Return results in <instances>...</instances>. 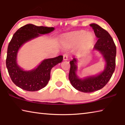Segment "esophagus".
Returning a JSON list of instances; mask_svg holds the SVG:
<instances>
[{
  "mask_svg": "<svg viewBox=\"0 0 125 125\" xmlns=\"http://www.w3.org/2000/svg\"><path fill=\"white\" fill-rule=\"evenodd\" d=\"M68 53H64L63 55V60L67 61L68 60Z\"/></svg>",
  "mask_w": 125,
  "mask_h": 125,
  "instance_id": "34e87169",
  "label": "esophagus"
}]
</instances>
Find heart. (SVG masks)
<instances>
[{
  "mask_svg": "<svg viewBox=\"0 0 125 125\" xmlns=\"http://www.w3.org/2000/svg\"><path fill=\"white\" fill-rule=\"evenodd\" d=\"M95 37L93 33L80 30L74 31L68 34L63 38V42L68 46L79 44L82 50H86L91 47L94 42Z\"/></svg>",
  "mask_w": 125,
  "mask_h": 125,
  "instance_id": "1",
  "label": "heart"
}]
</instances>
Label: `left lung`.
Segmentation results:
<instances>
[{"label": "left lung", "mask_w": 125, "mask_h": 125, "mask_svg": "<svg viewBox=\"0 0 125 125\" xmlns=\"http://www.w3.org/2000/svg\"><path fill=\"white\" fill-rule=\"evenodd\" d=\"M90 26L92 27L95 35L98 38L94 45V49L102 54L106 62V65L103 71L97 75L81 79L76 74L77 60L74 57L72 61H70V82L75 89L85 93L96 91L104 87L112 76L116 64V48L112 37L107 31L98 24L92 23L90 24Z\"/></svg>", "instance_id": "left-lung-1"}]
</instances>
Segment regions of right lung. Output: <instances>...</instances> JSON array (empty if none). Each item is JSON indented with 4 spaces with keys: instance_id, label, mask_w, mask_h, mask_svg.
<instances>
[{
    "instance_id": "obj_1",
    "label": "right lung",
    "mask_w": 125,
    "mask_h": 125,
    "mask_svg": "<svg viewBox=\"0 0 125 125\" xmlns=\"http://www.w3.org/2000/svg\"><path fill=\"white\" fill-rule=\"evenodd\" d=\"M54 29L28 24L19 28L13 34L8 45L6 65L11 80L18 87L28 91L41 90L49 83L51 69L62 61V56L46 59L37 68L30 71H24L17 64V52L22 45L40 34L50 33Z\"/></svg>"
}]
</instances>
